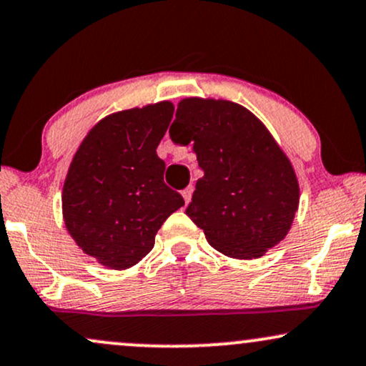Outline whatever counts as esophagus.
<instances>
[{
  "mask_svg": "<svg viewBox=\"0 0 366 366\" xmlns=\"http://www.w3.org/2000/svg\"><path fill=\"white\" fill-rule=\"evenodd\" d=\"M191 196H192V186H187L182 191V197H184V201H186V204L189 201H191Z\"/></svg>",
  "mask_w": 366,
  "mask_h": 366,
  "instance_id": "esophagus-1",
  "label": "esophagus"
}]
</instances>
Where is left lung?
<instances>
[{
  "mask_svg": "<svg viewBox=\"0 0 366 366\" xmlns=\"http://www.w3.org/2000/svg\"><path fill=\"white\" fill-rule=\"evenodd\" d=\"M169 133L175 143L192 144L204 172L186 214L209 245L255 259L285 239L300 189L290 160L254 114L227 100L186 99Z\"/></svg>",
  "mask_w": 366,
  "mask_h": 366,
  "instance_id": "left-lung-1",
  "label": "left lung"
}]
</instances>
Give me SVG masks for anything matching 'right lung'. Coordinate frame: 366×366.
Wrapping results in <instances>:
<instances>
[{
  "instance_id": "add662e5",
  "label": "right lung",
  "mask_w": 366,
  "mask_h": 366,
  "mask_svg": "<svg viewBox=\"0 0 366 366\" xmlns=\"http://www.w3.org/2000/svg\"><path fill=\"white\" fill-rule=\"evenodd\" d=\"M174 105L160 102L102 119L78 148L63 189L68 232L83 252L112 269L134 266L182 196L164 182L157 147Z\"/></svg>"
}]
</instances>
